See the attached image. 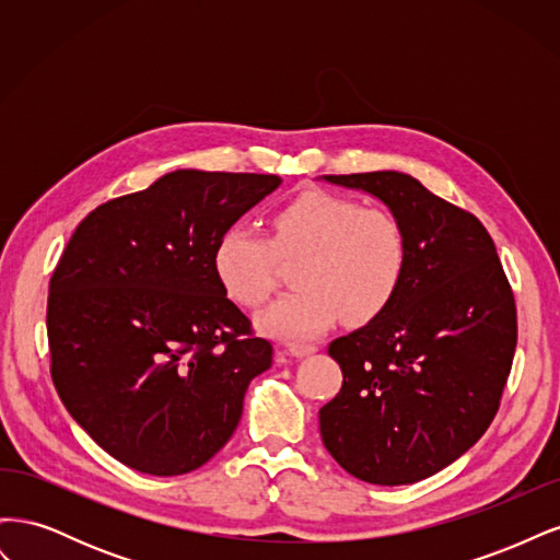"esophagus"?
Masks as SVG:
<instances>
[{
  "label": "esophagus",
  "instance_id": "esophagus-1",
  "mask_svg": "<svg viewBox=\"0 0 560 560\" xmlns=\"http://www.w3.org/2000/svg\"><path fill=\"white\" fill-rule=\"evenodd\" d=\"M287 350H290L294 358H306V354H313L317 350V346H313V343H290V346H287Z\"/></svg>",
  "mask_w": 560,
  "mask_h": 560
}]
</instances>
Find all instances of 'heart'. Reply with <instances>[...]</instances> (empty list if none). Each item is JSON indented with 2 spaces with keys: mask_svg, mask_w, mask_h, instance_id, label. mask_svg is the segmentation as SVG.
<instances>
[{
  "mask_svg": "<svg viewBox=\"0 0 560 560\" xmlns=\"http://www.w3.org/2000/svg\"><path fill=\"white\" fill-rule=\"evenodd\" d=\"M278 254L301 257L294 292L276 299L259 315V327L290 341H311L341 315L366 325L395 301L409 259L406 233L397 219L362 202L303 194L273 217V243L247 224L219 233L212 268L224 292L257 308L276 290Z\"/></svg>",
  "mask_w": 560,
  "mask_h": 560,
  "instance_id": "b5f03b06",
  "label": "heart"
}]
</instances>
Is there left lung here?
<instances>
[{"mask_svg":"<svg viewBox=\"0 0 560 560\" xmlns=\"http://www.w3.org/2000/svg\"><path fill=\"white\" fill-rule=\"evenodd\" d=\"M325 179L387 206L409 259L387 311L329 346L343 385L319 409L322 444L366 483H416L477 444L500 409L516 350L512 287L479 219L416 177Z\"/></svg>","mask_w":560,"mask_h":560,"instance_id":"8db88e82","label":"left lung"}]
</instances>
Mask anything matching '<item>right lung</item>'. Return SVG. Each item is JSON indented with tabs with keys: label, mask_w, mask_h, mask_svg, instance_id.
I'll list each match as a JSON object with an SVG mask.
<instances>
[{
	"label": "right lung",
	"mask_w": 560,
	"mask_h": 560,
	"mask_svg": "<svg viewBox=\"0 0 560 560\" xmlns=\"http://www.w3.org/2000/svg\"><path fill=\"white\" fill-rule=\"evenodd\" d=\"M282 179L175 171L107 200L50 276V376L65 409L118 463L154 477L206 465L238 428L273 346L212 268L219 233Z\"/></svg>",
	"instance_id": "right-lung-1"
}]
</instances>
